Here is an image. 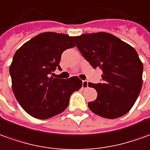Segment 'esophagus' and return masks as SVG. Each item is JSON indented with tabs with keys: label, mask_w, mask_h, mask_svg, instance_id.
Masks as SVG:
<instances>
[{
	"label": "esophagus",
	"mask_w": 150,
	"mask_h": 150,
	"mask_svg": "<svg viewBox=\"0 0 150 150\" xmlns=\"http://www.w3.org/2000/svg\"><path fill=\"white\" fill-rule=\"evenodd\" d=\"M87 87H88V81H82V89H86Z\"/></svg>",
	"instance_id": "1"
}]
</instances>
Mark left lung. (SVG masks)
I'll return each mask as SVG.
<instances>
[{"label": "left lung", "mask_w": 150, "mask_h": 150, "mask_svg": "<svg viewBox=\"0 0 150 150\" xmlns=\"http://www.w3.org/2000/svg\"><path fill=\"white\" fill-rule=\"evenodd\" d=\"M77 47L94 69L103 70L102 83H88L98 93L88 103L94 113L115 119L128 113L142 86L143 64L137 51L111 34H84L74 37Z\"/></svg>", "instance_id": "left-lung-1"}]
</instances>
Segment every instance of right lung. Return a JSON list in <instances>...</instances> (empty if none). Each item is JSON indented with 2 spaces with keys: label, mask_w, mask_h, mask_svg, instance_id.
Here are the masks:
<instances>
[{
  "label": "right lung",
  "mask_w": 150,
  "mask_h": 150,
  "mask_svg": "<svg viewBox=\"0 0 150 150\" xmlns=\"http://www.w3.org/2000/svg\"><path fill=\"white\" fill-rule=\"evenodd\" d=\"M74 37L45 32L24 43L14 54L9 73L16 99L33 117L45 120L63 112L82 81L77 77L55 78L61 54L74 47Z\"/></svg>",
  "instance_id": "add662e5"
}]
</instances>
